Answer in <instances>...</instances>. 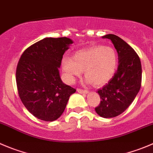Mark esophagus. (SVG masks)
I'll return each instance as SVG.
<instances>
[{
	"label": "esophagus",
	"instance_id": "obj_1",
	"mask_svg": "<svg viewBox=\"0 0 153 153\" xmlns=\"http://www.w3.org/2000/svg\"><path fill=\"white\" fill-rule=\"evenodd\" d=\"M78 92L81 93V94H88V90H85V89H81V88H78L77 89Z\"/></svg>",
	"mask_w": 153,
	"mask_h": 153
}]
</instances>
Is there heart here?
I'll return each instance as SVG.
<instances>
[{"label": "heart", "instance_id": "b5f03b06", "mask_svg": "<svg viewBox=\"0 0 153 153\" xmlns=\"http://www.w3.org/2000/svg\"><path fill=\"white\" fill-rule=\"evenodd\" d=\"M118 63V53L113 48L94 45L76 51L72 57H64L62 67L70 82L80 76L84 69L88 83L101 86L113 78Z\"/></svg>", "mask_w": 153, "mask_h": 153}]
</instances>
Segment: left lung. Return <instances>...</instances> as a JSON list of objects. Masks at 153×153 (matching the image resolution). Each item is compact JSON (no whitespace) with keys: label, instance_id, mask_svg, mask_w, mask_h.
<instances>
[{"label":"left lung","instance_id":"obj_1","mask_svg":"<svg viewBox=\"0 0 153 153\" xmlns=\"http://www.w3.org/2000/svg\"><path fill=\"white\" fill-rule=\"evenodd\" d=\"M102 38L113 43L119 64L113 78L97 91L101 100L95 110L101 117L113 118L126 110L137 95L142 81V66L137 53L122 38L112 34Z\"/></svg>","mask_w":153,"mask_h":153}]
</instances>
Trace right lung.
<instances>
[{
	"instance_id": "right-lung-1",
	"label": "right lung",
	"mask_w": 153,
	"mask_h": 153,
	"mask_svg": "<svg viewBox=\"0 0 153 153\" xmlns=\"http://www.w3.org/2000/svg\"><path fill=\"white\" fill-rule=\"evenodd\" d=\"M72 41L46 38L25 50L17 64L16 81L21 101L35 117L53 122L64 112L75 88L59 76L62 56Z\"/></svg>"
}]
</instances>
